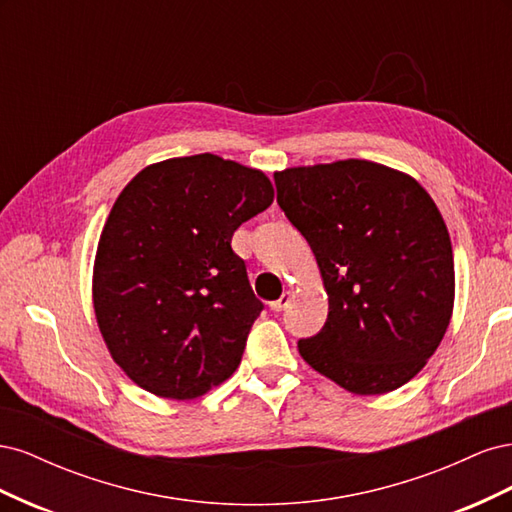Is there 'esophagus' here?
<instances>
[{"instance_id": "obj_1", "label": "esophagus", "mask_w": 512, "mask_h": 512, "mask_svg": "<svg viewBox=\"0 0 512 512\" xmlns=\"http://www.w3.org/2000/svg\"><path fill=\"white\" fill-rule=\"evenodd\" d=\"M290 299H292V297H290V292L286 290V292L282 294V297H280V299H277V301H271V303H269V307H271V312H282V309H284V307H288Z\"/></svg>"}]
</instances>
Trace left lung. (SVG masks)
<instances>
[{
	"mask_svg": "<svg viewBox=\"0 0 512 512\" xmlns=\"http://www.w3.org/2000/svg\"><path fill=\"white\" fill-rule=\"evenodd\" d=\"M286 218L316 256L329 316L303 361L352 395L399 389L438 350L455 305L442 213L408 173L369 160L277 170Z\"/></svg>",
	"mask_w": 512,
	"mask_h": 512,
	"instance_id": "obj_1",
	"label": "left lung"
}]
</instances>
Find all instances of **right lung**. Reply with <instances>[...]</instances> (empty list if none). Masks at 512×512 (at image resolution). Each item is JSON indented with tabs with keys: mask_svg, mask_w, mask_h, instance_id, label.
Instances as JSON below:
<instances>
[{
	"mask_svg": "<svg viewBox=\"0 0 512 512\" xmlns=\"http://www.w3.org/2000/svg\"><path fill=\"white\" fill-rule=\"evenodd\" d=\"M273 196L262 170L213 153L149 164L121 190L91 297L108 352L141 389L185 401L235 374L262 303L230 241Z\"/></svg>",
	"mask_w": 512,
	"mask_h": 512,
	"instance_id": "add662e5",
	"label": "right lung"
}]
</instances>
